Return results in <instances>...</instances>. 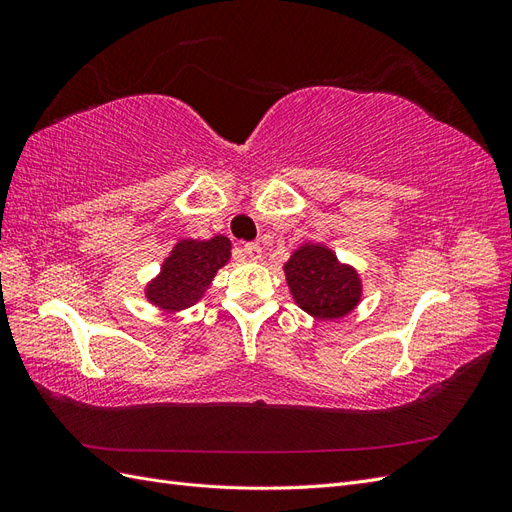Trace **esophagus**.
I'll return each instance as SVG.
<instances>
[{
    "instance_id": "obj_1",
    "label": "esophagus",
    "mask_w": 512,
    "mask_h": 512,
    "mask_svg": "<svg viewBox=\"0 0 512 512\" xmlns=\"http://www.w3.org/2000/svg\"><path fill=\"white\" fill-rule=\"evenodd\" d=\"M243 254L247 260H260L262 256V247L258 243H245L243 245Z\"/></svg>"
}]
</instances>
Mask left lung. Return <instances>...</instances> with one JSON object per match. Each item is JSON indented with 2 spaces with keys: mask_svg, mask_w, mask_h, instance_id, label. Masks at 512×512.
Returning <instances> with one entry per match:
<instances>
[{
  "mask_svg": "<svg viewBox=\"0 0 512 512\" xmlns=\"http://www.w3.org/2000/svg\"><path fill=\"white\" fill-rule=\"evenodd\" d=\"M292 299L318 320L344 318L361 301V277L329 247L305 243L284 265Z\"/></svg>",
  "mask_w": 512,
  "mask_h": 512,
  "instance_id": "8db88e82",
  "label": "left lung"
}]
</instances>
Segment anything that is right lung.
Returning a JSON list of instances; mask_svg holds the SVG:
<instances>
[{
    "instance_id": "add662e5",
    "label": "right lung",
    "mask_w": 512,
    "mask_h": 512,
    "mask_svg": "<svg viewBox=\"0 0 512 512\" xmlns=\"http://www.w3.org/2000/svg\"><path fill=\"white\" fill-rule=\"evenodd\" d=\"M230 260V241L222 235L209 241L183 239L164 260L160 275L147 284V299L164 309L179 312L200 301L226 262Z\"/></svg>"
}]
</instances>
